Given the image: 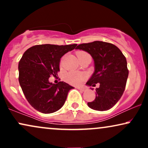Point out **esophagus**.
<instances>
[{"label": "esophagus", "instance_id": "esophagus-1", "mask_svg": "<svg viewBox=\"0 0 148 148\" xmlns=\"http://www.w3.org/2000/svg\"><path fill=\"white\" fill-rule=\"evenodd\" d=\"M77 88L79 90H81V91H84H84L87 90V88H85V87H78Z\"/></svg>", "mask_w": 148, "mask_h": 148}]
</instances>
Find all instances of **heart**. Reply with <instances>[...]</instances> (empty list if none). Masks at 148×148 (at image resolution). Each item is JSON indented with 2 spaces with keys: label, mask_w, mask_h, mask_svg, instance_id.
I'll use <instances>...</instances> for the list:
<instances>
[{
  "label": "heart",
  "mask_w": 148,
  "mask_h": 148,
  "mask_svg": "<svg viewBox=\"0 0 148 148\" xmlns=\"http://www.w3.org/2000/svg\"><path fill=\"white\" fill-rule=\"evenodd\" d=\"M84 54H88L85 52H78L77 56H79L81 55H84ZM86 75L82 73L78 72H69L66 76V79L70 84L74 85H79L82 83V81L86 79Z\"/></svg>",
  "instance_id": "b5f03b06"
}]
</instances>
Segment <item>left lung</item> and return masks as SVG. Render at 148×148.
<instances>
[{
	"mask_svg": "<svg viewBox=\"0 0 148 148\" xmlns=\"http://www.w3.org/2000/svg\"><path fill=\"white\" fill-rule=\"evenodd\" d=\"M76 49L88 52L94 60L95 71L86 85L99 86L95 89V99L88 106L99 111L110 109L120 100L125 89L129 74L126 58L116 46L102 41L81 44Z\"/></svg>",
	"mask_w": 148,
	"mask_h": 148,
	"instance_id": "8db88e82",
	"label": "left lung"
}]
</instances>
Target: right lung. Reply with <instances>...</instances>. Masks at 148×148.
Returning a JSON list of instances; mask_svg holds the SVG:
<instances>
[{
	"label": "right lung",
	"instance_id": "1",
	"mask_svg": "<svg viewBox=\"0 0 148 148\" xmlns=\"http://www.w3.org/2000/svg\"><path fill=\"white\" fill-rule=\"evenodd\" d=\"M76 45H35L23 53L18 62V81L26 99L37 111L52 113L64 105L74 87L63 81L53 84L49 78L58 75L61 57Z\"/></svg>",
	"mask_w": 148,
	"mask_h": 148
}]
</instances>
